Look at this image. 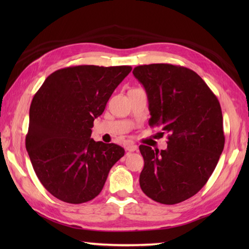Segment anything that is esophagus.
<instances>
[{
  "instance_id": "esophagus-1",
  "label": "esophagus",
  "mask_w": 249,
  "mask_h": 249,
  "mask_svg": "<svg viewBox=\"0 0 249 249\" xmlns=\"http://www.w3.org/2000/svg\"><path fill=\"white\" fill-rule=\"evenodd\" d=\"M125 150H126V151H128V152H135V151L138 150V146H137V145H136V144H134V143H130V144H127V145H126Z\"/></svg>"
}]
</instances>
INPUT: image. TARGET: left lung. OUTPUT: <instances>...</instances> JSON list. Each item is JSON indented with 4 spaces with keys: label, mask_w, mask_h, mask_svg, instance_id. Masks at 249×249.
Segmentation results:
<instances>
[{
    "label": "left lung",
    "mask_w": 249,
    "mask_h": 249,
    "mask_svg": "<svg viewBox=\"0 0 249 249\" xmlns=\"http://www.w3.org/2000/svg\"><path fill=\"white\" fill-rule=\"evenodd\" d=\"M133 73L147 95L149 124L168 133L166 150L139 146L144 160L140 187L156 202L179 203L204 186L224 150L219 102L202 78L186 67L140 65Z\"/></svg>",
    "instance_id": "8db88e82"
}]
</instances>
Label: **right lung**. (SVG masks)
<instances>
[{"label": "right lung", "instance_id": "add662e5", "mask_svg": "<svg viewBox=\"0 0 249 249\" xmlns=\"http://www.w3.org/2000/svg\"><path fill=\"white\" fill-rule=\"evenodd\" d=\"M130 71V66L62 68L34 95L25 147L37 178L55 198L73 204L94 199L124 156L123 147L94 141L91 134L94 120Z\"/></svg>", "mask_w": 249, "mask_h": 249}]
</instances>
